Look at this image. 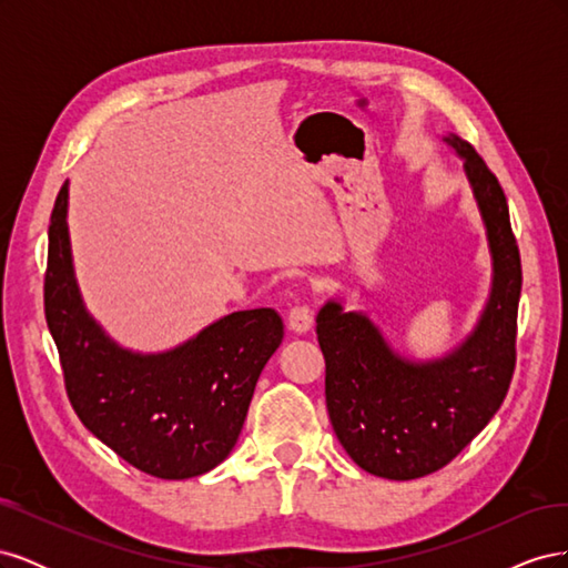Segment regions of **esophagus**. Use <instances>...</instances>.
Masks as SVG:
<instances>
[{"mask_svg":"<svg viewBox=\"0 0 568 568\" xmlns=\"http://www.w3.org/2000/svg\"><path fill=\"white\" fill-rule=\"evenodd\" d=\"M311 326H313L311 305L298 303V305L291 307V311H288V329H294L296 334H305L307 329H311Z\"/></svg>","mask_w":568,"mask_h":568,"instance_id":"1","label":"esophagus"}]
</instances>
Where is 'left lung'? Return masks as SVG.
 <instances>
[{
    "instance_id": "8db88e82",
    "label": "left lung",
    "mask_w": 568,
    "mask_h": 568,
    "mask_svg": "<svg viewBox=\"0 0 568 568\" xmlns=\"http://www.w3.org/2000/svg\"><path fill=\"white\" fill-rule=\"evenodd\" d=\"M471 182L493 253V294L476 332L438 363L395 355L376 326L326 303L317 315L324 395L343 448L374 476L409 480L450 464L500 409L517 367L521 255L509 205L486 161L462 136H445Z\"/></svg>"
}]
</instances>
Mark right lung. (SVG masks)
I'll return each instance as SVG.
<instances>
[{
  "mask_svg": "<svg viewBox=\"0 0 568 568\" xmlns=\"http://www.w3.org/2000/svg\"><path fill=\"white\" fill-rule=\"evenodd\" d=\"M68 182L49 220L44 317L75 415L134 469L192 478L230 455L263 367L284 338L270 307L232 313L163 355H134L84 313L65 227Z\"/></svg>",
  "mask_w": 568,
  "mask_h": 568,
  "instance_id": "1",
  "label": "right lung"
}]
</instances>
